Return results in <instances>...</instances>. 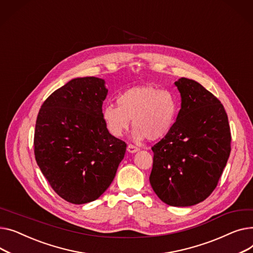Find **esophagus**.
<instances>
[{"label":"esophagus","instance_id":"1","mask_svg":"<svg viewBox=\"0 0 253 253\" xmlns=\"http://www.w3.org/2000/svg\"><path fill=\"white\" fill-rule=\"evenodd\" d=\"M138 150H139L138 147L133 146L132 144H128V146H127V151H128L129 153H135V152H137Z\"/></svg>","mask_w":253,"mask_h":253}]
</instances>
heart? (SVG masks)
I'll return each mask as SVG.
<instances>
[{
  "label": "heart",
  "instance_id": "obj_1",
  "mask_svg": "<svg viewBox=\"0 0 253 253\" xmlns=\"http://www.w3.org/2000/svg\"><path fill=\"white\" fill-rule=\"evenodd\" d=\"M117 106L109 104L103 108V120L114 137H122L132 120L133 138L156 141L172 129L180 103L169 90L153 85L132 86L116 98Z\"/></svg>",
  "mask_w": 253,
  "mask_h": 253
}]
</instances>
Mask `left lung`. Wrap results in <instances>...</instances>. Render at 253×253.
Instances as JSON below:
<instances>
[{"mask_svg": "<svg viewBox=\"0 0 253 253\" xmlns=\"http://www.w3.org/2000/svg\"><path fill=\"white\" fill-rule=\"evenodd\" d=\"M182 108L168 135L156 143L150 184L161 201L191 206L216 188L231 152V129L220 101L199 83H174Z\"/></svg>", "mask_w": 253, "mask_h": 253, "instance_id": "obj_1", "label": "left lung"}]
</instances>
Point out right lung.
Listing matches in <instances>:
<instances>
[{"label":"right lung","mask_w":253,"mask_h":253,"mask_svg":"<svg viewBox=\"0 0 253 253\" xmlns=\"http://www.w3.org/2000/svg\"><path fill=\"white\" fill-rule=\"evenodd\" d=\"M107 92L101 79H74L44 100L37 117L38 166L57 194L73 204L98 199L125 157L126 142L103 120Z\"/></svg>","instance_id":"1"}]
</instances>
